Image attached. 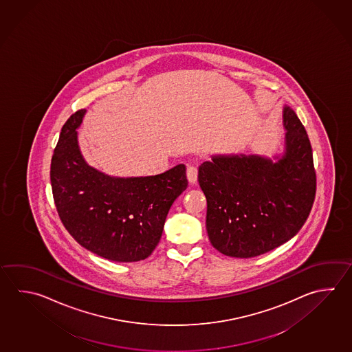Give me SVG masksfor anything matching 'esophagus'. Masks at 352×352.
Returning <instances> with one entry per match:
<instances>
[{
  "label": "esophagus",
  "mask_w": 352,
  "mask_h": 352,
  "mask_svg": "<svg viewBox=\"0 0 352 352\" xmlns=\"http://www.w3.org/2000/svg\"><path fill=\"white\" fill-rule=\"evenodd\" d=\"M187 177H188V181L191 184H195L197 181V177H199L197 167L193 166V165H190V166L187 167Z\"/></svg>",
  "instance_id": "esophagus-1"
}]
</instances>
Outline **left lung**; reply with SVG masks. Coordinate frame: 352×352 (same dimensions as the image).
Wrapping results in <instances>:
<instances>
[{
	"mask_svg": "<svg viewBox=\"0 0 352 352\" xmlns=\"http://www.w3.org/2000/svg\"><path fill=\"white\" fill-rule=\"evenodd\" d=\"M285 148L278 160L213 156L199 168L206 228L224 256L253 258L288 242L305 223L316 193L313 150L294 110L284 107Z\"/></svg>",
	"mask_w": 352,
	"mask_h": 352,
	"instance_id": "left-lung-1",
	"label": "left lung"
}]
</instances>
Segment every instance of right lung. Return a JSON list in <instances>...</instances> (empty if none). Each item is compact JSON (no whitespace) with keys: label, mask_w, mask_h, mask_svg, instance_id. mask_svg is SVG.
<instances>
[{"label":"right lung","mask_w":352,"mask_h":352,"mask_svg":"<svg viewBox=\"0 0 352 352\" xmlns=\"http://www.w3.org/2000/svg\"><path fill=\"white\" fill-rule=\"evenodd\" d=\"M80 109L62 128L52 156L51 184L65 230L85 250L114 262H139L160 242L173 201L188 185L186 166L146 177H110L90 167L78 146Z\"/></svg>","instance_id":"1"}]
</instances>
